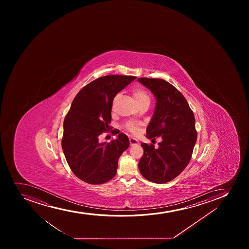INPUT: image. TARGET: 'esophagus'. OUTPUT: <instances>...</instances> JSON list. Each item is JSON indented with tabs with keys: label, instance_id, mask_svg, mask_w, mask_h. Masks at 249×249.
Instances as JSON below:
<instances>
[{
	"label": "esophagus",
	"instance_id": "esophagus-1",
	"mask_svg": "<svg viewBox=\"0 0 249 249\" xmlns=\"http://www.w3.org/2000/svg\"><path fill=\"white\" fill-rule=\"evenodd\" d=\"M129 141H130V145L131 146L136 145L139 143V141L136 139L132 138V137L129 138Z\"/></svg>",
	"mask_w": 249,
	"mask_h": 249
}]
</instances>
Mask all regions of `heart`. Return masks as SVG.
<instances>
[{
    "instance_id": "b5f03b06",
    "label": "heart",
    "mask_w": 249,
    "mask_h": 249,
    "mask_svg": "<svg viewBox=\"0 0 249 249\" xmlns=\"http://www.w3.org/2000/svg\"><path fill=\"white\" fill-rule=\"evenodd\" d=\"M133 97L134 100L136 101L137 106L141 105V104L145 103V102H148L150 103V97L148 95V92L143 90V89H136L133 91ZM118 99V96H115V98L113 100V104L115 103L117 100ZM127 129L129 131L132 132V133L136 134L138 132V128L136 125H132V124H129L127 126Z\"/></svg>"
}]
</instances>
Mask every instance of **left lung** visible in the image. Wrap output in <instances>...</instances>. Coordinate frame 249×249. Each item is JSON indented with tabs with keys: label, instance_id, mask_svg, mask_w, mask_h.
<instances>
[{
	"label": "left lung",
	"instance_id": "1",
	"mask_svg": "<svg viewBox=\"0 0 249 249\" xmlns=\"http://www.w3.org/2000/svg\"><path fill=\"white\" fill-rule=\"evenodd\" d=\"M137 80L156 98L146 137L152 142L155 137L161 139L158 148L141 143L143 154L139 161V170L148 181L165 183L180 175L192 158L197 139L194 114L182 94L165 80L148 78Z\"/></svg>",
	"mask_w": 249,
	"mask_h": 249
}]
</instances>
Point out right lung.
<instances>
[{"label": "right lung", "instance_id": "obj_1", "mask_svg": "<svg viewBox=\"0 0 249 249\" xmlns=\"http://www.w3.org/2000/svg\"><path fill=\"white\" fill-rule=\"evenodd\" d=\"M136 77L107 75L84 87L72 101L63 123L62 150L72 172L84 182L101 184L115 176L118 159L129 147L119 133L110 143L99 136L110 128L113 98Z\"/></svg>", "mask_w": 249, "mask_h": 249}]
</instances>
